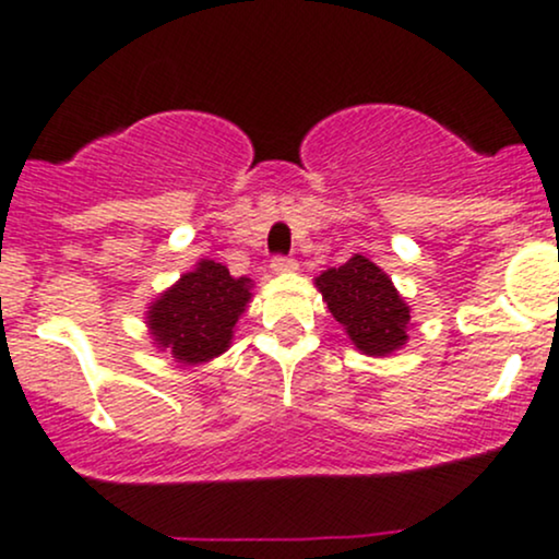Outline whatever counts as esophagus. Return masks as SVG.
Masks as SVG:
<instances>
[{"label":"esophagus","mask_w":559,"mask_h":559,"mask_svg":"<svg viewBox=\"0 0 559 559\" xmlns=\"http://www.w3.org/2000/svg\"><path fill=\"white\" fill-rule=\"evenodd\" d=\"M271 271L273 273H294L297 271V262L292 258H273L271 260Z\"/></svg>","instance_id":"34e87169"}]
</instances>
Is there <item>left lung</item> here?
<instances>
[{
    "label": "left lung",
    "mask_w": 559,
    "mask_h": 559,
    "mask_svg": "<svg viewBox=\"0 0 559 559\" xmlns=\"http://www.w3.org/2000/svg\"><path fill=\"white\" fill-rule=\"evenodd\" d=\"M331 316L368 357H389L407 344L409 305L376 262L355 254L316 278Z\"/></svg>",
    "instance_id": "8db88e82"
}]
</instances>
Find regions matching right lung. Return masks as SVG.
Masks as SVG:
<instances>
[{"instance_id":"1","label":"right lung","mask_w":559,"mask_h":559,"mask_svg":"<svg viewBox=\"0 0 559 559\" xmlns=\"http://www.w3.org/2000/svg\"><path fill=\"white\" fill-rule=\"evenodd\" d=\"M252 299V281L234 278L226 265L199 260L146 307L152 344L181 365L215 360L230 346L236 320Z\"/></svg>"}]
</instances>
